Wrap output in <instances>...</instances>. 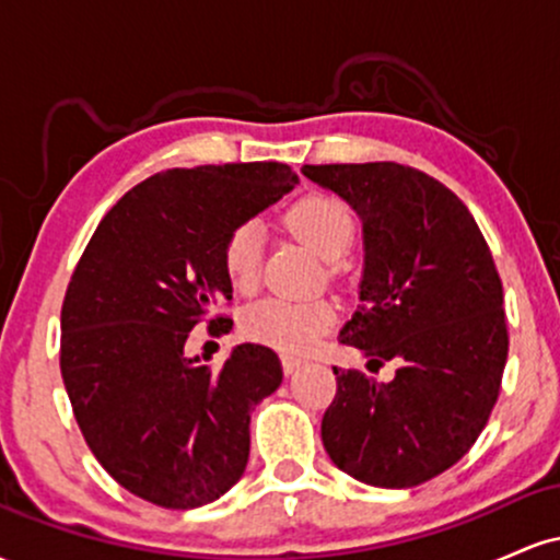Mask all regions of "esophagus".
Returning a JSON list of instances; mask_svg holds the SVG:
<instances>
[{
	"mask_svg": "<svg viewBox=\"0 0 560 560\" xmlns=\"http://www.w3.org/2000/svg\"><path fill=\"white\" fill-rule=\"evenodd\" d=\"M281 369H284V374L289 376V374H294V371L302 369V361L294 355H281Z\"/></svg>",
	"mask_w": 560,
	"mask_h": 560,
	"instance_id": "34e87169",
	"label": "esophagus"
}]
</instances>
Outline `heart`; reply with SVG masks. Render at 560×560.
Returning a JSON list of instances; mask_svg holds the SVG:
<instances>
[{
  "label": "heart",
  "mask_w": 560,
  "mask_h": 560,
  "mask_svg": "<svg viewBox=\"0 0 560 560\" xmlns=\"http://www.w3.org/2000/svg\"><path fill=\"white\" fill-rule=\"evenodd\" d=\"M287 229L305 242L324 260L337 262L355 242V215L331 195H305L284 213ZM223 271L236 292H253L260 279L262 231L255 221L236 223L223 240ZM329 302H294L266 298L249 305L242 316V329L255 342L284 352H302L334 324Z\"/></svg>",
  "instance_id": "1"
}]
</instances>
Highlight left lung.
Instances as JSON below:
<instances>
[{"label":"left lung","instance_id":"1","mask_svg":"<svg viewBox=\"0 0 560 560\" xmlns=\"http://www.w3.org/2000/svg\"><path fill=\"white\" fill-rule=\"evenodd\" d=\"M361 215V305L339 331L369 371L334 369L326 453L374 487H416L458 464L498 402L508 358L503 281L485 236L445 184L400 163L302 168Z\"/></svg>","mask_w":560,"mask_h":560}]
</instances>
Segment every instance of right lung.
<instances>
[{
	"label": "right lung",
	"instance_id": "add662e5",
	"mask_svg": "<svg viewBox=\"0 0 560 560\" xmlns=\"http://www.w3.org/2000/svg\"><path fill=\"white\" fill-rule=\"evenodd\" d=\"M294 184L284 163L155 173L107 210L70 276L62 382L94 458L141 500L208 505L244 474L249 413L279 389V355L247 342L210 369L184 345L202 320L215 337L231 329L223 240Z\"/></svg>",
	"mask_w": 560,
	"mask_h": 560
}]
</instances>
